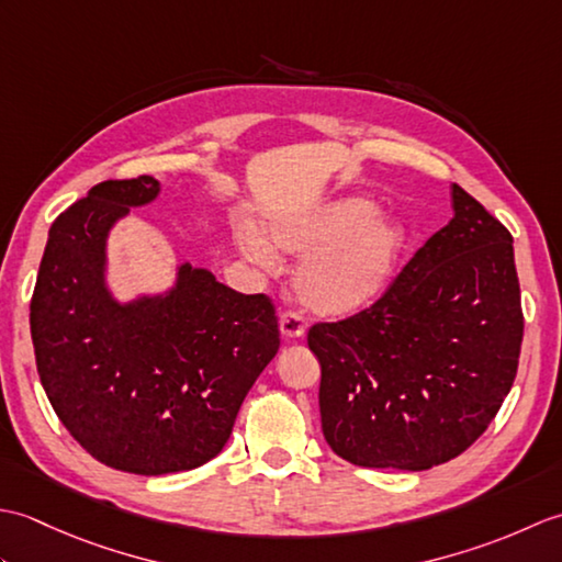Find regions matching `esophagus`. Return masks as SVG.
Wrapping results in <instances>:
<instances>
[{
    "label": "esophagus",
    "instance_id": "34e87169",
    "mask_svg": "<svg viewBox=\"0 0 562 562\" xmlns=\"http://www.w3.org/2000/svg\"><path fill=\"white\" fill-rule=\"evenodd\" d=\"M306 330V321L300 312H284L280 316V333L284 340H300Z\"/></svg>",
    "mask_w": 562,
    "mask_h": 562
}]
</instances>
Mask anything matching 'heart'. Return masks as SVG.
<instances>
[{
	"instance_id": "1",
	"label": "heart",
	"mask_w": 562,
	"mask_h": 562,
	"mask_svg": "<svg viewBox=\"0 0 562 562\" xmlns=\"http://www.w3.org/2000/svg\"><path fill=\"white\" fill-rule=\"evenodd\" d=\"M256 229L238 232V248L260 270L278 268V250L304 258L296 270V300L321 318H350L372 306L396 272L405 229L376 217L372 200L352 195L306 212L282 214Z\"/></svg>"
}]
</instances>
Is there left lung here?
I'll return each mask as SVG.
<instances>
[{"mask_svg":"<svg viewBox=\"0 0 562 562\" xmlns=\"http://www.w3.org/2000/svg\"><path fill=\"white\" fill-rule=\"evenodd\" d=\"M381 300L308 330L321 427L340 459L427 471L493 423L517 376L524 316L512 234L463 188Z\"/></svg>","mask_w":562,"mask_h":562,"instance_id":"8db88e82","label":"left lung"}]
</instances>
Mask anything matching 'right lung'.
<instances>
[{"mask_svg": "<svg viewBox=\"0 0 562 562\" xmlns=\"http://www.w3.org/2000/svg\"><path fill=\"white\" fill-rule=\"evenodd\" d=\"M159 193L154 176L93 186L47 232L31 300L35 364L53 411L93 459L137 475L217 457L280 348L266 294L236 292L188 260L164 292L113 294V226Z\"/></svg>", "mask_w": 562, "mask_h": 562, "instance_id": "obj_1", "label": "right lung"}]
</instances>
